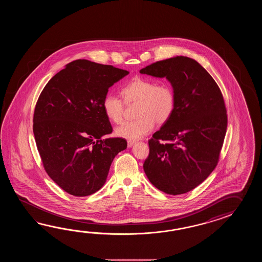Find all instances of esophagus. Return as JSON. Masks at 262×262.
I'll list each match as a JSON object with an SVG mask.
<instances>
[{
  "mask_svg": "<svg viewBox=\"0 0 262 262\" xmlns=\"http://www.w3.org/2000/svg\"><path fill=\"white\" fill-rule=\"evenodd\" d=\"M134 143H135V141H133V140H128L127 141V146H128L129 148H131L133 146Z\"/></svg>",
  "mask_w": 262,
  "mask_h": 262,
  "instance_id": "34e87169",
  "label": "esophagus"
}]
</instances>
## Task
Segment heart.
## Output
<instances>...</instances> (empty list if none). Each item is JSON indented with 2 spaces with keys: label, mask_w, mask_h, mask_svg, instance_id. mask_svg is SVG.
<instances>
[{
  "label": "heart",
  "mask_w": 262,
  "mask_h": 262,
  "mask_svg": "<svg viewBox=\"0 0 262 262\" xmlns=\"http://www.w3.org/2000/svg\"><path fill=\"white\" fill-rule=\"evenodd\" d=\"M126 104L137 102L135 115L137 119L118 126V137L130 140L141 139L155 127V123L164 124L172 116L175 110V94L167 83L156 84L154 80L136 78L123 86L121 91ZM106 117L113 123L123 120V101L114 94H107L102 103Z\"/></svg>",
  "instance_id": "obj_1"
}]
</instances>
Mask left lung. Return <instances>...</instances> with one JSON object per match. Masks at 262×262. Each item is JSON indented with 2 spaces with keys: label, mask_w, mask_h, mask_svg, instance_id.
Listing matches in <instances>:
<instances>
[{
  "label": "left lung",
  "mask_w": 262,
  "mask_h": 262,
  "mask_svg": "<svg viewBox=\"0 0 262 262\" xmlns=\"http://www.w3.org/2000/svg\"><path fill=\"white\" fill-rule=\"evenodd\" d=\"M139 73L167 78L176 99L172 116L149 140L145 174L166 194L187 193L217 165L228 125L222 93L198 61L184 56L156 61Z\"/></svg>",
  "instance_id": "left-lung-1"
}]
</instances>
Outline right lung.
Masks as SVG:
<instances>
[{
  "mask_svg": "<svg viewBox=\"0 0 262 262\" xmlns=\"http://www.w3.org/2000/svg\"><path fill=\"white\" fill-rule=\"evenodd\" d=\"M128 71L76 60L45 86L34 108V135L48 175L70 195H92L106 183L114 157L125 150L103 111L108 88Z\"/></svg>",
  "mask_w": 262,
  "mask_h": 262,
  "instance_id": "add662e5",
  "label": "right lung"
}]
</instances>
